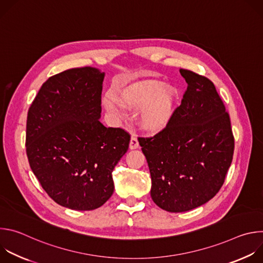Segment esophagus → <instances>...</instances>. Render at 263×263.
<instances>
[{
  "label": "esophagus",
  "instance_id": "obj_1",
  "mask_svg": "<svg viewBox=\"0 0 263 263\" xmlns=\"http://www.w3.org/2000/svg\"><path fill=\"white\" fill-rule=\"evenodd\" d=\"M129 146H130V148L131 149H135V148H137L138 146H139V143H138V140H137V137L136 136H132L131 137V140H130V144H129Z\"/></svg>",
  "mask_w": 263,
  "mask_h": 263
}]
</instances>
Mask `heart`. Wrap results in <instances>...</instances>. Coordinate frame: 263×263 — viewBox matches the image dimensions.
I'll list each match as a JSON object with an SVG mask.
<instances>
[{"label":"heart","instance_id":"b5f03b06","mask_svg":"<svg viewBox=\"0 0 263 263\" xmlns=\"http://www.w3.org/2000/svg\"><path fill=\"white\" fill-rule=\"evenodd\" d=\"M175 93L171 88H163L157 80H143L129 84L120 91V100L108 92L103 104L110 114L119 120L127 119V109L138 111L139 123L147 132L162 130L171 120L174 112Z\"/></svg>","mask_w":263,"mask_h":263}]
</instances>
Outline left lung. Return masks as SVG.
I'll use <instances>...</instances> for the list:
<instances>
[{
    "label": "left lung",
    "mask_w": 263,
    "mask_h": 263,
    "mask_svg": "<svg viewBox=\"0 0 263 263\" xmlns=\"http://www.w3.org/2000/svg\"><path fill=\"white\" fill-rule=\"evenodd\" d=\"M181 105L166 127L138 141L152 179L151 197L168 212H184L211 200L231 165V122L214 84L189 69Z\"/></svg>",
    "instance_id": "1"
}]
</instances>
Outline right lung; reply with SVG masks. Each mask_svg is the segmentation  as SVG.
Segmentation results:
<instances>
[{
	"label": "right lung",
	"mask_w": 263,
	"mask_h": 263,
	"mask_svg": "<svg viewBox=\"0 0 263 263\" xmlns=\"http://www.w3.org/2000/svg\"><path fill=\"white\" fill-rule=\"evenodd\" d=\"M105 73L85 66L50 77L27 117L30 167L57 204L93 210L112 196V172L128 151L130 134L101 122Z\"/></svg>",
	"instance_id": "right-lung-1"
}]
</instances>
